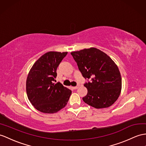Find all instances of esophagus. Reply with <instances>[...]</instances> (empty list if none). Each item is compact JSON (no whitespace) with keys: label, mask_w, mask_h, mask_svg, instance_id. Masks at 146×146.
Returning <instances> with one entry per match:
<instances>
[{"label":"esophagus","mask_w":146,"mask_h":146,"mask_svg":"<svg viewBox=\"0 0 146 146\" xmlns=\"http://www.w3.org/2000/svg\"><path fill=\"white\" fill-rule=\"evenodd\" d=\"M79 87V85H78L77 86H76V87H72V88L74 90H76V89H77V88Z\"/></svg>","instance_id":"1"}]
</instances>
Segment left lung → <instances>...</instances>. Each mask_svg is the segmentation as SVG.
<instances>
[{
  "label": "left lung",
  "instance_id": "obj_1",
  "mask_svg": "<svg viewBox=\"0 0 146 146\" xmlns=\"http://www.w3.org/2000/svg\"><path fill=\"white\" fill-rule=\"evenodd\" d=\"M77 62L82 76L87 94L83 101L95 108L112 105L121 90V77L118 66L105 52L95 48L84 49L70 53ZM90 79V81H88Z\"/></svg>",
  "mask_w": 146,
  "mask_h": 146
}]
</instances>
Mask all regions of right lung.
Segmentation results:
<instances>
[{
  "label": "right lung",
  "instance_id": "obj_1",
  "mask_svg": "<svg viewBox=\"0 0 146 146\" xmlns=\"http://www.w3.org/2000/svg\"><path fill=\"white\" fill-rule=\"evenodd\" d=\"M67 52L49 51L41 56L32 66L26 82L31 104L38 111L54 113L65 107L72 91L60 83L54 84L56 70Z\"/></svg>",
  "mask_w": 146,
  "mask_h": 146
}]
</instances>
